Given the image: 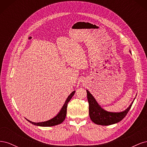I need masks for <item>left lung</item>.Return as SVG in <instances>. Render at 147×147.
Returning a JSON list of instances; mask_svg holds the SVG:
<instances>
[{"instance_id": "8db88e82", "label": "left lung", "mask_w": 147, "mask_h": 147, "mask_svg": "<svg viewBox=\"0 0 147 147\" xmlns=\"http://www.w3.org/2000/svg\"><path fill=\"white\" fill-rule=\"evenodd\" d=\"M86 92L88 101L89 103L90 117L92 122H94L96 124H99V125L108 126L121 121L126 117V115L131 109L133 102H134V101H132L129 107L122 112H109L100 107L90 92L88 90Z\"/></svg>"}]
</instances>
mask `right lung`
I'll use <instances>...</instances> for the list:
<instances>
[{"instance_id":"obj_1","label":"right lung","mask_w":147,"mask_h":147,"mask_svg":"<svg viewBox=\"0 0 147 147\" xmlns=\"http://www.w3.org/2000/svg\"><path fill=\"white\" fill-rule=\"evenodd\" d=\"M74 93H75V91H73L68 96L67 99V100H65V104H64V105L63 107V108L61 109L59 113L57 114L55 117H54L50 120H48V121H44V122H40V123H34V122H32V121H29V120H28V119H27V120L29 123L34 124V125L39 126H45V127L55 126V125H57V124H61V123H63L66 117L67 107L68 102L70 101L71 98H72V96H74Z\"/></svg>"}]
</instances>
